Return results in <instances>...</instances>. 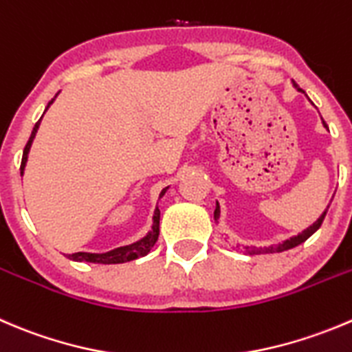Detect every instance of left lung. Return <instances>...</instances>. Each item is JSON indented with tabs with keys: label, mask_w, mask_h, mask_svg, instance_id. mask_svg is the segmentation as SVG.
<instances>
[{
	"label": "left lung",
	"mask_w": 352,
	"mask_h": 352,
	"mask_svg": "<svg viewBox=\"0 0 352 352\" xmlns=\"http://www.w3.org/2000/svg\"><path fill=\"white\" fill-rule=\"evenodd\" d=\"M292 85H294V87H296V89H298V91H301V93H305V91H302L301 87H299V85L296 84L294 80H292ZM323 125H325V127H327L325 122H323ZM327 210H329V206H327L325 211H323V213L320 214L318 220H316L313 225H309L308 228H305V230H302L301 234L294 235V237L287 239V241L280 242V244L263 245V248H254V245H251V248H249V245H244V251L248 252V254H268V252H282V251H287V249L296 248V245L302 244V242H305L306 239H309L313 234H315L316 230H318L320 225H322V221H323V218H325ZM218 218H220V204H218V201H217V208H214V220L218 221Z\"/></svg>",
	"instance_id": "1"
}]
</instances>
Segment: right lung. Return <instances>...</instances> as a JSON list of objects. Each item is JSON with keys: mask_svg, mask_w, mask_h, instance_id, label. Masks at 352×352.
I'll list each match as a JSON object with an SVG mask.
<instances>
[{"mask_svg": "<svg viewBox=\"0 0 352 352\" xmlns=\"http://www.w3.org/2000/svg\"><path fill=\"white\" fill-rule=\"evenodd\" d=\"M56 96H58V94H56ZM56 96H54V98H56ZM54 98L50 101V103H47V107H46V110H44V113H46L47 108H50L51 104H53ZM41 120H43V117H41L39 122H37V124L34 125L32 134H30L29 141H27V144H25V149H23L22 165H20V175H23V170H25L27 156H29L30 146H32L34 138H36L37 129H39V125H41ZM166 189H168V187H165V189H163L162 192H160V197L165 196ZM158 235H160V210H158V206H156L155 214H153L151 230H149L148 234H146L142 239H139V241L132 242V244H129V245H122V248L111 249V251H108V252H74V254H68V259H74V261L100 263V265H117V263L132 261V259H138V258H141V256L148 254V252L151 251L153 245L156 244V241H158Z\"/></svg>", "mask_w": 352, "mask_h": 352, "instance_id": "1", "label": "right lung"}]
</instances>
